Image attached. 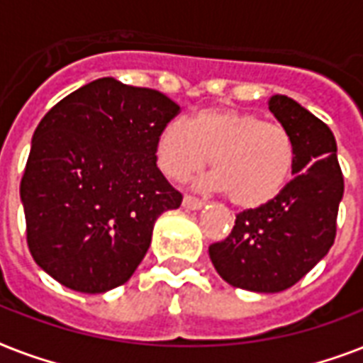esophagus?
I'll return each mask as SVG.
<instances>
[{
  "label": "esophagus",
  "mask_w": 363,
  "mask_h": 363,
  "mask_svg": "<svg viewBox=\"0 0 363 363\" xmlns=\"http://www.w3.org/2000/svg\"><path fill=\"white\" fill-rule=\"evenodd\" d=\"M182 205H184V207H186V209H192V211H196V209H201V207H203V199H199V198H196V196H184V199H182Z\"/></svg>",
  "instance_id": "34e87169"
}]
</instances>
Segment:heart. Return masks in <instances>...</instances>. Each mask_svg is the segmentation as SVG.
<instances>
[{
	"instance_id": "obj_1",
	"label": "heart",
	"mask_w": 363,
	"mask_h": 363,
	"mask_svg": "<svg viewBox=\"0 0 363 363\" xmlns=\"http://www.w3.org/2000/svg\"><path fill=\"white\" fill-rule=\"evenodd\" d=\"M160 169L186 181L213 158L205 186L224 190L232 203L254 209L275 199L292 173L294 141L281 124L238 109H203L190 122L171 121L156 143Z\"/></svg>"
}]
</instances>
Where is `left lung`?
<instances>
[{"instance_id":"1","label":"left lung","mask_w":363,"mask_h":363,"mask_svg":"<svg viewBox=\"0 0 363 363\" xmlns=\"http://www.w3.org/2000/svg\"><path fill=\"white\" fill-rule=\"evenodd\" d=\"M267 104L292 137L294 179L269 203L239 213L209 256L228 284L273 294L294 286L332 248L345 182L332 130L288 96Z\"/></svg>"}]
</instances>
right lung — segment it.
Wrapping results in <instances>:
<instances>
[{
	"instance_id": "1",
	"label": "right lung",
	"mask_w": 363,
	"mask_h": 363,
	"mask_svg": "<svg viewBox=\"0 0 363 363\" xmlns=\"http://www.w3.org/2000/svg\"><path fill=\"white\" fill-rule=\"evenodd\" d=\"M179 111L158 90L104 77L43 116L20 199L31 256L60 284L104 294L141 264L156 218L182 201L156 165L160 131Z\"/></svg>"
}]
</instances>
